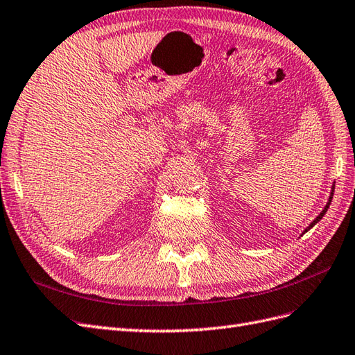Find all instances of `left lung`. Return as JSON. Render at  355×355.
Wrapping results in <instances>:
<instances>
[{"label":"left lung","instance_id":"8db88e82","mask_svg":"<svg viewBox=\"0 0 355 355\" xmlns=\"http://www.w3.org/2000/svg\"><path fill=\"white\" fill-rule=\"evenodd\" d=\"M333 192H334V183H333V186H331V192H330V196H329V201H327V204H325V207H324V210H322L320 214H318V217H316V219H315V220H313L311 225L307 226V228L304 230V232H307L309 230L312 228V226H315L318 222H320V220L322 219V216L327 213V210H329V207H330V204H331V199H333ZM304 232H303V234H304Z\"/></svg>","mask_w":355,"mask_h":355}]
</instances>
